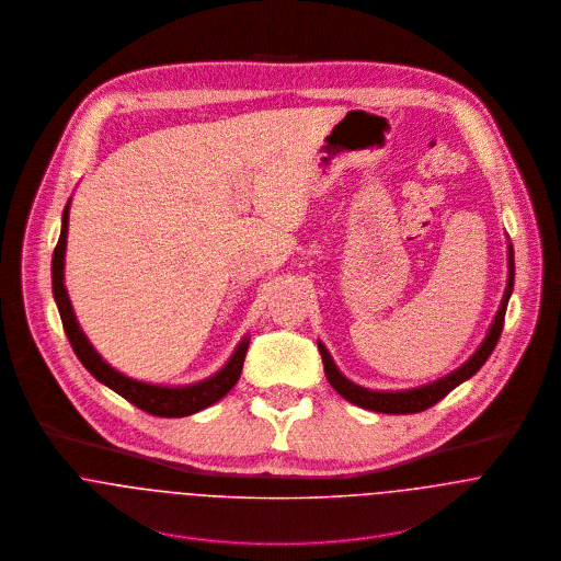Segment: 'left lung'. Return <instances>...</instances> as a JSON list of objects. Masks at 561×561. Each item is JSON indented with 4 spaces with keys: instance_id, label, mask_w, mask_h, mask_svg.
Masks as SVG:
<instances>
[{
    "instance_id": "left-lung-1",
    "label": "left lung",
    "mask_w": 561,
    "mask_h": 561,
    "mask_svg": "<svg viewBox=\"0 0 561 561\" xmlns=\"http://www.w3.org/2000/svg\"><path fill=\"white\" fill-rule=\"evenodd\" d=\"M510 276H507V289L503 296V302L499 307V313L494 318V323L488 330V336L483 339L480 350L454 374L421 387V389H412V391H396V393H378V391H367L354 382H350L347 378L341 376V371L334 367L330 354L325 352V347L320 343L321 363H323V371L328 382L332 385V389L356 405L374 410V412H387V414H412V412H421L427 410L430 405H434L436 401L443 400L447 393H451L458 385H462L465 380H469L471 376H476L481 369V365L488 360V356L492 354L501 330H503V321H505V309H507V300L512 296V287H514V250L510 245Z\"/></svg>"
}]
</instances>
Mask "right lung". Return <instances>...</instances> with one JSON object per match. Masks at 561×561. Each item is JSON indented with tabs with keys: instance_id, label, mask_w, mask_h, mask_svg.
I'll list each match as a JSON object with an SVG mask.
<instances>
[{
	"instance_id": "add662e5",
	"label": "right lung",
	"mask_w": 561,
	"mask_h": 561,
	"mask_svg": "<svg viewBox=\"0 0 561 561\" xmlns=\"http://www.w3.org/2000/svg\"><path fill=\"white\" fill-rule=\"evenodd\" d=\"M67 231H69V205L65 207L62 214V231H60V240L54 248V259H51V285H54V298L62 318L65 332L71 341L73 352L78 354L81 365L105 387H110L112 391H116L121 398L131 401L134 405H138L140 410L156 414V416H187L194 414L218 400H222L240 380L241 367H243V358L248 352V339H243L240 347L236 350V354L231 356V360L225 365L222 371H218L214 378L203 380L198 385L192 387H153L147 382H138L131 380L123 374H118L116 369H112L90 345V341L85 339V334L81 332L80 323L76 320L73 307L69 302V294L65 287V248H67Z\"/></svg>"
}]
</instances>
